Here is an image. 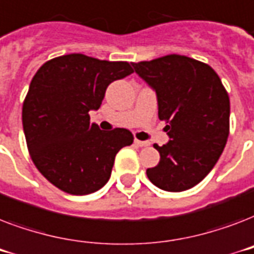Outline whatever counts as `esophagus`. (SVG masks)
Instances as JSON below:
<instances>
[{"instance_id":"1","label":"esophagus","mask_w":254,"mask_h":254,"mask_svg":"<svg viewBox=\"0 0 254 254\" xmlns=\"http://www.w3.org/2000/svg\"><path fill=\"white\" fill-rule=\"evenodd\" d=\"M134 143L139 147H145L150 145V142H147V141H139V139H134Z\"/></svg>"}]
</instances>
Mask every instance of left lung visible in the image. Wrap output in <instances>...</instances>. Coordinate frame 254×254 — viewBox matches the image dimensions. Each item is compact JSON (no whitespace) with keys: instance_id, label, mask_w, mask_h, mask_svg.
Listing matches in <instances>:
<instances>
[{"instance_id":"8db88e82","label":"left lung","mask_w":254,"mask_h":254,"mask_svg":"<svg viewBox=\"0 0 254 254\" xmlns=\"http://www.w3.org/2000/svg\"><path fill=\"white\" fill-rule=\"evenodd\" d=\"M157 93L158 117L170 141L154 147L161 159L146 170L158 189L181 192L196 186L216 165L229 134V96L208 64L171 54L131 63Z\"/></svg>"}]
</instances>
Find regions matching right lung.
<instances>
[{
	"mask_svg": "<svg viewBox=\"0 0 254 254\" xmlns=\"http://www.w3.org/2000/svg\"><path fill=\"white\" fill-rule=\"evenodd\" d=\"M133 73L127 62L69 54L34 75L22 108L26 143L43 177L71 195H88L111 178L115 157L133 143L127 129L100 130L89 121L112 81Z\"/></svg>",
	"mask_w": 254,
	"mask_h": 254,
	"instance_id": "add662e5",
	"label": "right lung"
}]
</instances>
